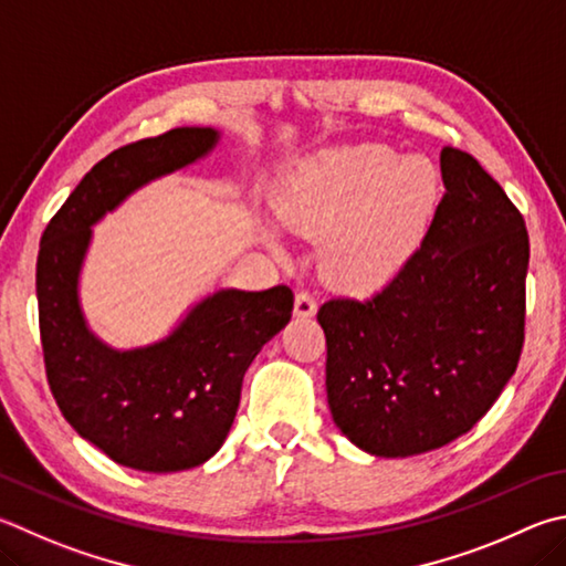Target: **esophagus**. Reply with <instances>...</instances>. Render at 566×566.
<instances>
[{
  "instance_id": "esophagus-1",
  "label": "esophagus",
  "mask_w": 566,
  "mask_h": 566,
  "mask_svg": "<svg viewBox=\"0 0 566 566\" xmlns=\"http://www.w3.org/2000/svg\"><path fill=\"white\" fill-rule=\"evenodd\" d=\"M294 314L302 318H310L316 314V300L312 292H296L294 296Z\"/></svg>"
}]
</instances>
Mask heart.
I'll list each match as a JSON object with an SVG mask.
<instances>
[{"mask_svg":"<svg viewBox=\"0 0 566 566\" xmlns=\"http://www.w3.org/2000/svg\"><path fill=\"white\" fill-rule=\"evenodd\" d=\"M438 200L436 168L386 146H358L304 168L280 198L292 232L325 240L322 270L344 290L390 280L423 234Z\"/></svg>","mask_w":566,"mask_h":566,"instance_id":"heart-1","label":"heart"}]
</instances>
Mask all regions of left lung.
<instances>
[{
    "label": "left lung",
    "instance_id": "1",
    "mask_svg": "<svg viewBox=\"0 0 566 566\" xmlns=\"http://www.w3.org/2000/svg\"><path fill=\"white\" fill-rule=\"evenodd\" d=\"M443 200L420 248L371 300L322 304L326 398L366 453L408 458L478 423L525 344V218L465 150H440Z\"/></svg>",
    "mask_w": 566,
    "mask_h": 566
}]
</instances>
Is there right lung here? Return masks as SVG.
<instances>
[{
  "label": "right lung",
  "mask_w": 566,
  "mask_h": 566,
  "mask_svg": "<svg viewBox=\"0 0 566 566\" xmlns=\"http://www.w3.org/2000/svg\"><path fill=\"white\" fill-rule=\"evenodd\" d=\"M218 138L212 128H172L113 150L41 234L36 300L49 388L81 438L133 470H190L218 453L238 416L244 371L292 318L286 284L220 290L163 342L116 352L81 314L78 272L91 224L140 185L202 158Z\"/></svg>",
  "instance_id": "1"
}]
</instances>
